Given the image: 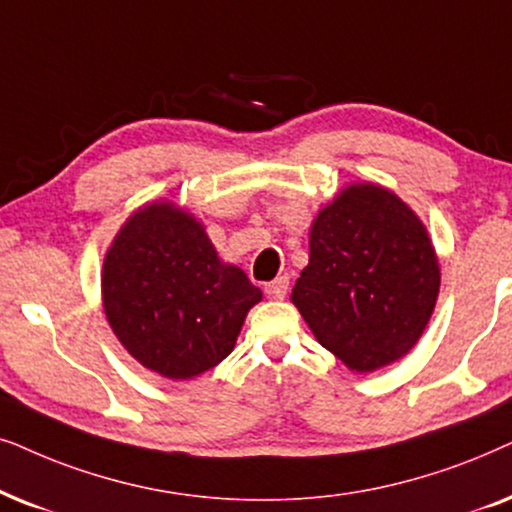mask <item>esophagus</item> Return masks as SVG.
I'll list each match as a JSON object with an SVG mask.
<instances>
[{
    "label": "esophagus",
    "instance_id": "esophagus-1",
    "mask_svg": "<svg viewBox=\"0 0 512 512\" xmlns=\"http://www.w3.org/2000/svg\"><path fill=\"white\" fill-rule=\"evenodd\" d=\"M264 295L269 299H285V295H288V278L281 276L276 278V281H271L267 288H264Z\"/></svg>",
    "mask_w": 512,
    "mask_h": 512
}]
</instances>
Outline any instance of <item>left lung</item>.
Returning <instances> with one entry per match:
<instances>
[{"label":"left lung","mask_w":512,"mask_h":512,"mask_svg":"<svg viewBox=\"0 0 512 512\" xmlns=\"http://www.w3.org/2000/svg\"><path fill=\"white\" fill-rule=\"evenodd\" d=\"M440 290L424 222L386 187L356 182L320 210L292 304L320 346L374 372L410 353Z\"/></svg>","instance_id":"8db88e82"}]
</instances>
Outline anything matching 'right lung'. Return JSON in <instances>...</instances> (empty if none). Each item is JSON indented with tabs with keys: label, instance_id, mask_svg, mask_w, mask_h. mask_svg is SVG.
Returning <instances> with one entry per match:
<instances>
[{
	"label": "right lung",
	"instance_id": "1",
	"mask_svg": "<svg viewBox=\"0 0 512 512\" xmlns=\"http://www.w3.org/2000/svg\"><path fill=\"white\" fill-rule=\"evenodd\" d=\"M260 299L243 269L217 257L203 224L170 201L135 210L102 264L109 327L140 365L173 381L222 363Z\"/></svg>",
	"mask_w": 512,
	"mask_h": 512
}]
</instances>
